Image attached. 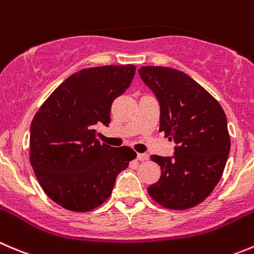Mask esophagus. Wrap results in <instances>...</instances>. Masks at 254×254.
Masks as SVG:
<instances>
[{
    "mask_svg": "<svg viewBox=\"0 0 254 254\" xmlns=\"http://www.w3.org/2000/svg\"><path fill=\"white\" fill-rule=\"evenodd\" d=\"M136 159L139 160V161H146V160L149 159V156H147L146 154H137Z\"/></svg>",
    "mask_w": 254,
    "mask_h": 254,
    "instance_id": "esophagus-1",
    "label": "esophagus"
}]
</instances>
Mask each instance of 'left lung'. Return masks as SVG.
Returning a JSON list of instances; mask_svg holds the SVG:
<instances>
[{
	"mask_svg": "<svg viewBox=\"0 0 254 254\" xmlns=\"http://www.w3.org/2000/svg\"><path fill=\"white\" fill-rule=\"evenodd\" d=\"M139 74L160 103L159 131L176 144L174 157L150 156L161 176L147 192L165 208L195 207L212 192L227 162L231 137L225 112L181 70L147 65Z\"/></svg>",
	"mask_w": 254,
	"mask_h": 254,
	"instance_id": "1",
	"label": "left lung"
}]
</instances>
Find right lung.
Returning a JSON list of instances; mask_svg holds the SVG:
<instances>
[{
	"label": "right lung",
	"mask_w": 254,
	"mask_h": 254,
	"mask_svg": "<svg viewBox=\"0 0 254 254\" xmlns=\"http://www.w3.org/2000/svg\"><path fill=\"white\" fill-rule=\"evenodd\" d=\"M136 68L103 65L74 73L41 105L31 123L29 161L46 195L65 210L89 212L112 195L118 174L136 152L95 137Z\"/></svg>",
	"instance_id": "add662e5"
}]
</instances>
